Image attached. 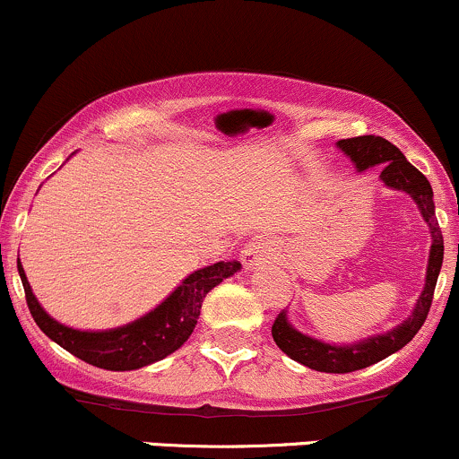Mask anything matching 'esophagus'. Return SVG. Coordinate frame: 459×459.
I'll return each instance as SVG.
<instances>
[{
	"mask_svg": "<svg viewBox=\"0 0 459 459\" xmlns=\"http://www.w3.org/2000/svg\"><path fill=\"white\" fill-rule=\"evenodd\" d=\"M272 255V239H267V237H255L252 241H247L244 252H241V263L250 270V267L259 265V263L267 261V256Z\"/></svg>",
	"mask_w": 459,
	"mask_h": 459,
	"instance_id": "esophagus-1",
	"label": "esophagus"
}]
</instances>
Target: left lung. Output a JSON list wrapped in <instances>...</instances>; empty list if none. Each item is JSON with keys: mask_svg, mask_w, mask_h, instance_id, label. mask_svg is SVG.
<instances>
[{"mask_svg": "<svg viewBox=\"0 0 459 459\" xmlns=\"http://www.w3.org/2000/svg\"><path fill=\"white\" fill-rule=\"evenodd\" d=\"M336 144L343 149L351 161L356 163L358 170H367L371 166H380L382 172L380 178L388 187L402 189L408 192L419 204L420 213H423L425 222L429 224L431 230V252H429V265H428V281H425V289L420 293L419 302H416L414 313L403 321L402 325L386 332V334L371 336V339L362 341V343H354L347 347H336L321 343L317 339L299 334L289 325L287 315L284 310L276 315L272 325V336L276 345L293 360L302 362L304 367L315 368V371L324 373H351L358 368H365L376 365V362L384 360L386 356L394 354L408 345L414 339L416 332L428 319V313L431 308V299H434L436 281L442 267V256H445V244H442V230L436 220L434 212V192L428 177L423 175L403 157V152L397 146L391 144L388 140L380 138V135H358V138L339 140Z\"/></svg>", "mask_w": 459, "mask_h": 459, "instance_id": "1", "label": "left lung"}]
</instances>
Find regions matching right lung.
<instances>
[{"label": "right lung", "mask_w": 459, "mask_h": 459, "mask_svg": "<svg viewBox=\"0 0 459 459\" xmlns=\"http://www.w3.org/2000/svg\"><path fill=\"white\" fill-rule=\"evenodd\" d=\"M17 267L31 317L51 341H56L57 345L92 367L109 368V371H131V368L161 360L186 343L196 328L204 296L224 278L233 276L241 263L220 261L189 273L181 287H177V291L146 317L134 321L125 328L105 332H79L51 319L31 293L19 261Z\"/></svg>", "instance_id": "add662e5"}]
</instances>
